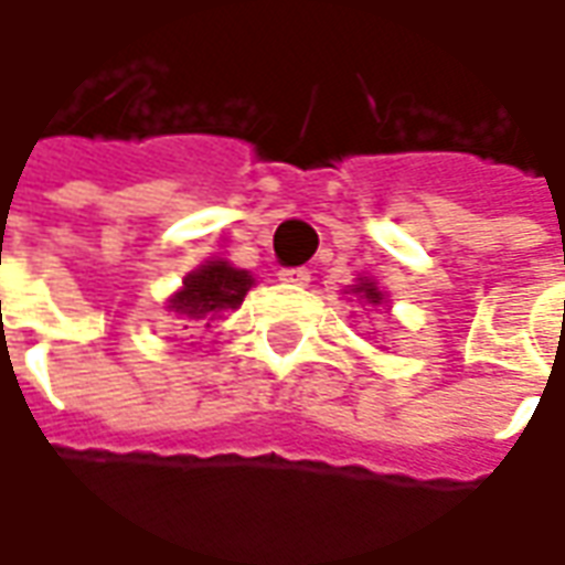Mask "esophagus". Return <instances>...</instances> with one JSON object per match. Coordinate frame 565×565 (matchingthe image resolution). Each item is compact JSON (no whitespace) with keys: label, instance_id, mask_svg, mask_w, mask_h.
Returning <instances> with one entry per match:
<instances>
[{"label":"esophagus","instance_id":"obj_1","mask_svg":"<svg viewBox=\"0 0 565 565\" xmlns=\"http://www.w3.org/2000/svg\"><path fill=\"white\" fill-rule=\"evenodd\" d=\"M278 281L290 284V287H306V284L312 281V271L309 268H281Z\"/></svg>","mask_w":565,"mask_h":565}]
</instances>
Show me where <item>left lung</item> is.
Wrapping results in <instances>:
<instances>
[{
  "instance_id": "obj_1",
  "label": "left lung",
  "mask_w": 565,
  "mask_h": 565,
  "mask_svg": "<svg viewBox=\"0 0 565 565\" xmlns=\"http://www.w3.org/2000/svg\"><path fill=\"white\" fill-rule=\"evenodd\" d=\"M347 294H352V297L359 299V302L371 306V309H377V306H386V294L380 290L374 278H359L355 284H349Z\"/></svg>"
}]
</instances>
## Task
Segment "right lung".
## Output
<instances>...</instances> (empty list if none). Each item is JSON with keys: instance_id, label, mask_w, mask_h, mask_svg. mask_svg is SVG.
<instances>
[{"instance_id": "add662e5", "label": "right lung", "mask_w": 565, "mask_h": 565, "mask_svg": "<svg viewBox=\"0 0 565 565\" xmlns=\"http://www.w3.org/2000/svg\"><path fill=\"white\" fill-rule=\"evenodd\" d=\"M256 278L247 268H234L228 259H206L188 271L182 287L167 299V312H175L185 328H213L222 312L241 309Z\"/></svg>"}]
</instances>
